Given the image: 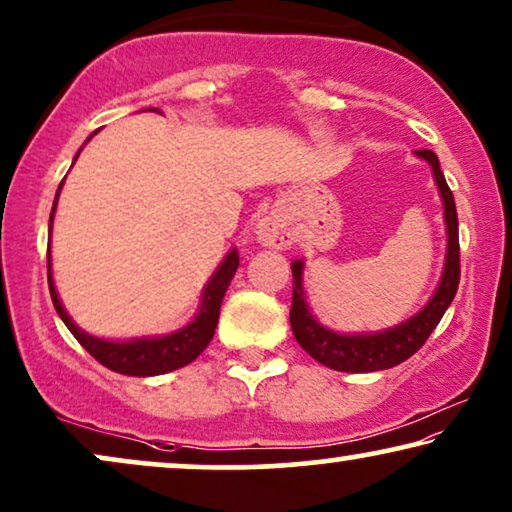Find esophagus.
Segmentation results:
<instances>
[{"label":"esophagus","mask_w":512,"mask_h":512,"mask_svg":"<svg viewBox=\"0 0 512 512\" xmlns=\"http://www.w3.org/2000/svg\"><path fill=\"white\" fill-rule=\"evenodd\" d=\"M256 235L258 242L270 249H284L291 244L289 228H286V223L279 219V216H265V219H261L256 228Z\"/></svg>","instance_id":"obj_1"}]
</instances>
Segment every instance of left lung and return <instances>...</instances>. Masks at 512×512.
Here are the masks:
<instances>
[{"label":"left lung","mask_w":512,"mask_h":512,"mask_svg":"<svg viewBox=\"0 0 512 512\" xmlns=\"http://www.w3.org/2000/svg\"><path fill=\"white\" fill-rule=\"evenodd\" d=\"M417 156L429 160L433 167V177L443 195L445 205V223H447V258L445 272L440 279L436 296L429 300V305L405 324L389 328L384 333L375 335H340L319 326L307 312L303 296V263H291L293 270V300H291V328L296 335L298 345L305 349L312 359H317L324 366L342 373H373V370L394 368L405 359H410L419 347L429 340L433 328L440 324L447 307H450L454 293L459 289L461 265H459V221L457 207H454V195L447 186L445 174L440 170L438 156L429 149L415 151Z\"/></svg>","instance_id":"left-lung-1"}]
</instances>
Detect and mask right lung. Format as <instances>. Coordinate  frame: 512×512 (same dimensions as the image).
Listing matches in <instances>:
<instances>
[{"label":"right lung","instance_id":"add662e5","mask_svg":"<svg viewBox=\"0 0 512 512\" xmlns=\"http://www.w3.org/2000/svg\"><path fill=\"white\" fill-rule=\"evenodd\" d=\"M79 158V156H76ZM62 186V184H60ZM60 193V188H58ZM55 214V202L51 221ZM240 265V256L233 249L226 256V261L219 265V270L214 272L212 282L207 284L205 293H202V307L195 321H191L181 331L165 335V338H144V340H130V342H109L93 338V335L83 333L81 328L74 326V321L69 319L65 307L60 305L58 293H55L53 279H51V254H48V289H51V300L58 310L60 319L65 321V326L72 331L76 340L81 342V347L86 352L102 363L104 368L114 370L121 375H135V377H149V375H163L170 370H177L193 359H198L202 349L209 345V340L214 338V328L219 324V312H221V300L226 296L228 284Z\"/></svg>","mask_w":512,"mask_h":512}]
</instances>
